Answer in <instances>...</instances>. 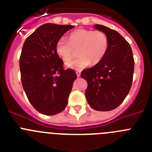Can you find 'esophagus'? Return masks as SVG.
<instances>
[{"label":"esophagus","mask_w":152,"mask_h":152,"mask_svg":"<svg viewBox=\"0 0 152 152\" xmlns=\"http://www.w3.org/2000/svg\"><path fill=\"white\" fill-rule=\"evenodd\" d=\"M76 74H77V77H80V71H77V72H76Z\"/></svg>","instance_id":"1"}]
</instances>
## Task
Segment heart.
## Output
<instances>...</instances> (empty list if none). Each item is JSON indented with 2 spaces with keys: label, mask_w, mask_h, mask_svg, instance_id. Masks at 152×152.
<instances>
[{
  "label": "heart",
  "mask_w": 152,
  "mask_h": 152,
  "mask_svg": "<svg viewBox=\"0 0 152 152\" xmlns=\"http://www.w3.org/2000/svg\"><path fill=\"white\" fill-rule=\"evenodd\" d=\"M109 49V39L104 32L100 30L80 29L69 35V40L61 38L56 45L57 54L64 61H70L77 56L80 57L65 63L66 66L80 70L90 64L100 62L107 55Z\"/></svg>",
  "instance_id": "b5f03b06"
}]
</instances>
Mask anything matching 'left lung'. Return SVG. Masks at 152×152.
I'll return each mask as SVG.
<instances>
[{
  "instance_id": "1",
  "label": "left lung",
  "mask_w": 152,
  "mask_h": 152,
  "mask_svg": "<svg viewBox=\"0 0 152 152\" xmlns=\"http://www.w3.org/2000/svg\"><path fill=\"white\" fill-rule=\"evenodd\" d=\"M109 39L107 55L100 62L81 72L88 82L85 96L91 108L98 111L116 109L125 100L131 88L134 73V58L131 46L114 29L96 24Z\"/></svg>"
}]
</instances>
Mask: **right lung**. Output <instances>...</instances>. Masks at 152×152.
<instances>
[{
    "label": "right lung",
    "mask_w": 152,
    "mask_h": 152,
    "mask_svg": "<svg viewBox=\"0 0 152 152\" xmlns=\"http://www.w3.org/2000/svg\"><path fill=\"white\" fill-rule=\"evenodd\" d=\"M72 25L46 23L27 37L20 57L21 82L33 107L44 115L64 110L77 75L64 69L56 50L57 41Z\"/></svg>",
    "instance_id": "right-lung-1"
}]
</instances>
